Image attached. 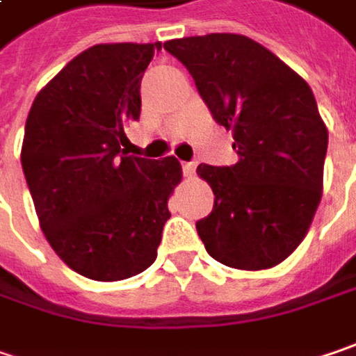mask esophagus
<instances>
[{
    "label": "esophagus",
    "mask_w": 356,
    "mask_h": 356,
    "mask_svg": "<svg viewBox=\"0 0 356 356\" xmlns=\"http://www.w3.org/2000/svg\"><path fill=\"white\" fill-rule=\"evenodd\" d=\"M182 170H184V176L192 178L196 172V162H182Z\"/></svg>",
    "instance_id": "1"
}]
</instances>
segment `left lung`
<instances>
[{"instance_id":"left-lung-1","label":"left lung","mask_w":356,"mask_h":356,"mask_svg":"<svg viewBox=\"0 0 356 356\" xmlns=\"http://www.w3.org/2000/svg\"><path fill=\"white\" fill-rule=\"evenodd\" d=\"M216 124L232 130L234 166H198L214 192L196 222L206 252L240 270L280 264L309 232L323 194L329 132L309 83L238 33L170 40Z\"/></svg>"}]
</instances>
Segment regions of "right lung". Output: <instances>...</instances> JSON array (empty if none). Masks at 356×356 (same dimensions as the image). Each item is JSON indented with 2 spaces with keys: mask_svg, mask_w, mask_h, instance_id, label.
<instances>
[{
  "mask_svg": "<svg viewBox=\"0 0 356 356\" xmlns=\"http://www.w3.org/2000/svg\"><path fill=\"white\" fill-rule=\"evenodd\" d=\"M162 44H98L35 96L22 168L45 238L78 275L114 282L156 260L180 162L120 146L140 118V83Z\"/></svg>",
  "mask_w": 356,
  "mask_h": 356,
  "instance_id": "1",
  "label": "right lung"
}]
</instances>
